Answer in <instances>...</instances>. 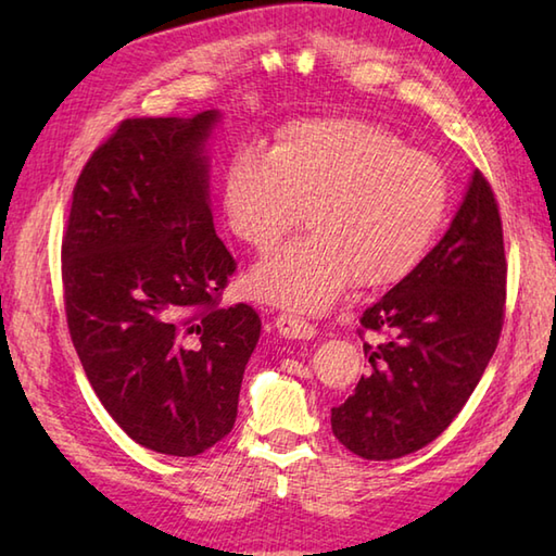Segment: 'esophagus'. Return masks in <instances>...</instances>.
Listing matches in <instances>:
<instances>
[{"label": "esophagus", "mask_w": 556, "mask_h": 556, "mask_svg": "<svg viewBox=\"0 0 556 556\" xmlns=\"http://www.w3.org/2000/svg\"><path fill=\"white\" fill-rule=\"evenodd\" d=\"M275 327H277V332L285 337V339L305 341V339H313L317 334V329L311 323H305V320H301L299 315H291V313L277 315Z\"/></svg>", "instance_id": "34e87169"}]
</instances>
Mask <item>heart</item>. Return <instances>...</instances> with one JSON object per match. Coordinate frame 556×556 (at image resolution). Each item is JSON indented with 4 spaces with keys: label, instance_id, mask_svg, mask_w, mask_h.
<instances>
[{
    "label": "heart",
    "instance_id": "1",
    "mask_svg": "<svg viewBox=\"0 0 556 556\" xmlns=\"http://www.w3.org/2000/svg\"><path fill=\"white\" fill-rule=\"evenodd\" d=\"M222 217L255 251H269L308 205L313 233L257 263L248 291L296 313H323L356 281L392 287L442 231V164L396 134L349 116L301 119L269 150L243 146L222 174Z\"/></svg>",
    "mask_w": 556,
    "mask_h": 556
}]
</instances>
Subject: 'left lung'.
<instances>
[{
    "label": "left lung",
    "instance_id": "8db88e82",
    "mask_svg": "<svg viewBox=\"0 0 556 556\" xmlns=\"http://www.w3.org/2000/svg\"><path fill=\"white\" fill-rule=\"evenodd\" d=\"M506 260L497 200L478 169L442 241L361 317L384 334L363 344L370 368L332 432L349 452L389 460L437 440L473 394L497 349Z\"/></svg>",
    "mask_w": 556,
    "mask_h": 556
}]
</instances>
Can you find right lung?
Wrapping results in <instances>:
<instances>
[{
  "instance_id": "1",
  "label": "right lung",
  "mask_w": 556,
  "mask_h": 556,
  "mask_svg": "<svg viewBox=\"0 0 556 556\" xmlns=\"http://www.w3.org/2000/svg\"><path fill=\"white\" fill-rule=\"evenodd\" d=\"M219 110L126 119L83 167L62 243L71 341L102 406L146 448L198 456L233 428L260 339L217 308L236 263L212 224Z\"/></svg>"
}]
</instances>
